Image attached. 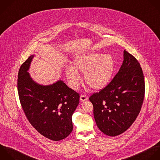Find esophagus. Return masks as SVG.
Segmentation results:
<instances>
[{
  "label": "esophagus",
  "instance_id": "esophagus-1",
  "mask_svg": "<svg viewBox=\"0 0 160 160\" xmlns=\"http://www.w3.org/2000/svg\"><path fill=\"white\" fill-rule=\"evenodd\" d=\"M87 97L85 96V95H80V100L81 102H85L86 100H87Z\"/></svg>",
  "mask_w": 160,
  "mask_h": 160
}]
</instances>
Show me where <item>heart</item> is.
Returning <instances> with one entry per match:
<instances>
[{
	"label": "heart",
	"mask_w": 160,
	"mask_h": 160,
	"mask_svg": "<svg viewBox=\"0 0 160 160\" xmlns=\"http://www.w3.org/2000/svg\"><path fill=\"white\" fill-rule=\"evenodd\" d=\"M73 67L65 69V75L70 87L77 90L81 83L78 72L85 73L87 84L93 90H100L105 88L112 79L115 63L112 55L101 52H91L80 55L73 60Z\"/></svg>",
	"instance_id": "1"
}]
</instances>
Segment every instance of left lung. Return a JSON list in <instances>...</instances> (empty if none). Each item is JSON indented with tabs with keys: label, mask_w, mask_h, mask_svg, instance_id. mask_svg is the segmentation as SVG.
<instances>
[{
	"label": "left lung",
	"mask_w": 160,
	"mask_h": 160,
	"mask_svg": "<svg viewBox=\"0 0 160 160\" xmlns=\"http://www.w3.org/2000/svg\"><path fill=\"white\" fill-rule=\"evenodd\" d=\"M145 95V80L137 60L123 51V63L112 82L89 100L98 128L115 137L127 130L137 118Z\"/></svg>",
	"instance_id": "1"
}]
</instances>
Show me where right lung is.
Here are the masks:
<instances>
[{
	"mask_svg": "<svg viewBox=\"0 0 160 160\" xmlns=\"http://www.w3.org/2000/svg\"><path fill=\"white\" fill-rule=\"evenodd\" d=\"M35 56L30 55L18 71L20 102L28 120L38 132L51 140H62L73 130L72 117L80 96L62 80L47 85L34 81L28 71Z\"/></svg>",
	"mask_w": 160,
	"mask_h": 160,
	"instance_id": "1",
	"label": "right lung"
}]
</instances>
